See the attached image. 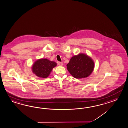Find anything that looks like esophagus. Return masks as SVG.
<instances>
[{"label": "esophagus", "mask_w": 128, "mask_h": 128, "mask_svg": "<svg viewBox=\"0 0 128 128\" xmlns=\"http://www.w3.org/2000/svg\"><path fill=\"white\" fill-rule=\"evenodd\" d=\"M58 64L59 66H62L63 65V63L62 62H59Z\"/></svg>", "instance_id": "esophagus-1"}]
</instances>
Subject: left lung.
I'll list each match as a JSON object with an SVG mask.
<instances>
[{"mask_svg": "<svg viewBox=\"0 0 128 128\" xmlns=\"http://www.w3.org/2000/svg\"><path fill=\"white\" fill-rule=\"evenodd\" d=\"M70 74L76 78L88 77L94 70V63L90 57L85 54H79L72 57L67 64Z\"/></svg>", "mask_w": 128, "mask_h": 128, "instance_id": "left-lung-1", "label": "left lung"}]
</instances>
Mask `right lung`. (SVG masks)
I'll list each match as a JSON object with an SVG mask.
<instances>
[{
  "mask_svg": "<svg viewBox=\"0 0 128 128\" xmlns=\"http://www.w3.org/2000/svg\"><path fill=\"white\" fill-rule=\"evenodd\" d=\"M56 65L54 62H51L47 59H41L34 63L32 66V70L38 77L46 78Z\"/></svg>",
  "mask_w": 128,
  "mask_h": 128,
  "instance_id": "obj_1",
  "label": "right lung"
}]
</instances>
